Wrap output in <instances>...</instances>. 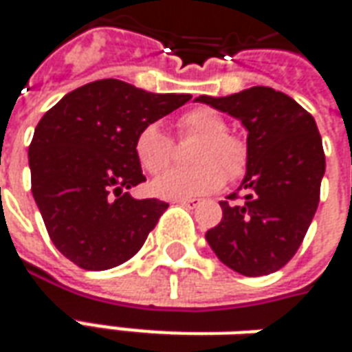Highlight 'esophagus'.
<instances>
[{
    "mask_svg": "<svg viewBox=\"0 0 352 352\" xmlns=\"http://www.w3.org/2000/svg\"><path fill=\"white\" fill-rule=\"evenodd\" d=\"M175 204L183 207H188V209H196V207L201 206V199H196V198H190V199H175Z\"/></svg>",
    "mask_w": 352,
    "mask_h": 352,
    "instance_id": "obj_1",
    "label": "esophagus"
}]
</instances>
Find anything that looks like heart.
<instances>
[{
    "label": "heart",
    "instance_id": "heart-1",
    "mask_svg": "<svg viewBox=\"0 0 352 352\" xmlns=\"http://www.w3.org/2000/svg\"><path fill=\"white\" fill-rule=\"evenodd\" d=\"M183 133L199 135L194 168H173L151 183V192L164 199H190L217 192L230 179H239L247 169V145L228 133V124L209 107L192 109L179 120ZM139 166L148 173L168 168L173 158V141L158 122L143 126L133 141Z\"/></svg>",
    "mask_w": 352,
    "mask_h": 352
}]
</instances>
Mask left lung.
Here are the masks:
<instances>
[{"label":"left lung","instance_id":"obj_1","mask_svg":"<svg viewBox=\"0 0 352 352\" xmlns=\"http://www.w3.org/2000/svg\"><path fill=\"white\" fill-rule=\"evenodd\" d=\"M196 101L228 113L249 131L247 173L239 184L245 201H221L222 221L207 232V243L241 275L277 272L302 245L318 207L326 160L317 122L290 96L270 87Z\"/></svg>","mask_w":352,"mask_h":352}]
</instances>
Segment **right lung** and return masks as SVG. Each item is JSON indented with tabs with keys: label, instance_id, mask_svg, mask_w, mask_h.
<instances>
[{
	"label": "right lung",
	"instance_id": "1",
	"mask_svg": "<svg viewBox=\"0 0 352 352\" xmlns=\"http://www.w3.org/2000/svg\"><path fill=\"white\" fill-rule=\"evenodd\" d=\"M190 98L101 79L65 94L45 113L28 148L32 194L65 258L101 272L143 247L168 204L130 196L145 181L133 141L143 126Z\"/></svg>",
	"mask_w": 352,
	"mask_h": 352
}]
</instances>
